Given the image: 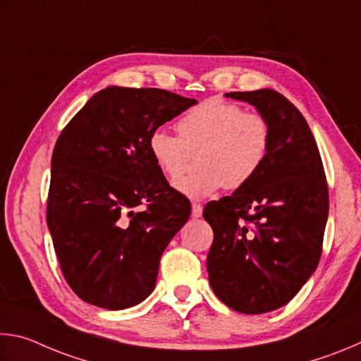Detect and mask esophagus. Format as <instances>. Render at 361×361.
Returning a JSON list of instances; mask_svg holds the SVG:
<instances>
[{
	"instance_id": "esophagus-1",
	"label": "esophagus",
	"mask_w": 361,
	"mask_h": 361,
	"mask_svg": "<svg viewBox=\"0 0 361 361\" xmlns=\"http://www.w3.org/2000/svg\"><path fill=\"white\" fill-rule=\"evenodd\" d=\"M202 210H204V207L200 204H192V216L194 218L202 216Z\"/></svg>"
}]
</instances>
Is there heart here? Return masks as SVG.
Segmentation results:
<instances>
[{"instance_id":"b5f03b06","label":"heart","mask_w":361,"mask_h":361,"mask_svg":"<svg viewBox=\"0 0 361 361\" xmlns=\"http://www.w3.org/2000/svg\"><path fill=\"white\" fill-rule=\"evenodd\" d=\"M178 135L156 129L149 152L170 178L180 176L197 152L199 170L173 183L189 199H205L223 186L239 189L259 172L272 143L271 122L221 99L200 103L176 122Z\"/></svg>"}]
</instances>
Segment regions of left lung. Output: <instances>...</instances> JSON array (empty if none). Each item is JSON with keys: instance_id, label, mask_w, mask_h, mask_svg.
Segmentation results:
<instances>
[{"instance_id": "8db88e82", "label": "left lung", "mask_w": 361, "mask_h": 361, "mask_svg": "<svg viewBox=\"0 0 361 361\" xmlns=\"http://www.w3.org/2000/svg\"><path fill=\"white\" fill-rule=\"evenodd\" d=\"M247 102L272 127L266 162L245 186L205 205L213 229L212 290L242 314L290 302L315 272L328 219V185L304 116L272 89L224 94Z\"/></svg>"}]
</instances>
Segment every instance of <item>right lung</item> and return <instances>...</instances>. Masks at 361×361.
Wrapping results in <instances>:
<instances>
[{"instance_id": "1", "label": "right lung", "mask_w": 361, "mask_h": 361, "mask_svg": "<svg viewBox=\"0 0 361 361\" xmlns=\"http://www.w3.org/2000/svg\"><path fill=\"white\" fill-rule=\"evenodd\" d=\"M195 103L162 89L111 85L60 133L47 228L66 283L82 301L121 310L154 290L159 261L189 219L191 202L170 188L149 137Z\"/></svg>"}]
</instances>
